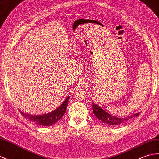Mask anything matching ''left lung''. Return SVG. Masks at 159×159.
Instances as JSON below:
<instances>
[{
    "label": "left lung",
    "mask_w": 159,
    "mask_h": 159,
    "mask_svg": "<svg viewBox=\"0 0 159 159\" xmlns=\"http://www.w3.org/2000/svg\"><path fill=\"white\" fill-rule=\"evenodd\" d=\"M92 108H93L92 109H93L95 116L98 118V119L100 120L103 123L110 125H119L120 124H123L125 122L129 121L134 116H138L139 114V112L126 118H119L110 115V114L106 112L104 110H103L101 107H99L96 104L93 103L92 104Z\"/></svg>",
    "instance_id": "8db88e82"
}]
</instances>
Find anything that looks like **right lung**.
Instances as JSON below:
<instances>
[{"instance_id":"1","label":"right lung","mask_w":159,"mask_h":159,"mask_svg":"<svg viewBox=\"0 0 159 159\" xmlns=\"http://www.w3.org/2000/svg\"><path fill=\"white\" fill-rule=\"evenodd\" d=\"M69 98L70 97L66 98L64 102L56 110H55L54 111L47 114H42V115H31V114H25L24 112H21V110H19L20 114L28 120L34 122V123L38 125H42V126H51V125L57 122L64 116L66 108H67Z\"/></svg>"}]
</instances>
